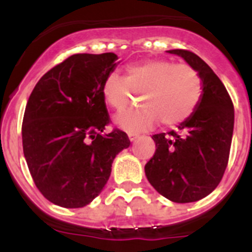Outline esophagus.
<instances>
[{
  "instance_id": "esophagus-1",
  "label": "esophagus",
  "mask_w": 252,
  "mask_h": 252,
  "mask_svg": "<svg viewBox=\"0 0 252 252\" xmlns=\"http://www.w3.org/2000/svg\"><path fill=\"white\" fill-rule=\"evenodd\" d=\"M137 137H139V133H135V132H128V139H130L131 141H133V140H136Z\"/></svg>"
}]
</instances>
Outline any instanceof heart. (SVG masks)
I'll return each mask as SVG.
<instances>
[{
	"label": "heart",
	"instance_id": "obj_1",
	"mask_svg": "<svg viewBox=\"0 0 252 252\" xmlns=\"http://www.w3.org/2000/svg\"><path fill=\"white\" fill-rule=\"evenodd\" d=\"M101 94L116 112L127 110L133 94L140 95L141 107L116 117V124L125 130H146L158 121L170 127L188 120L197 110L203 95V81L187 63L148 59L126 66L124 78L115 73L107 75Z\"/></svg>",
	"mask_w": 252,
	"mask_h": 252
}]
</instances>
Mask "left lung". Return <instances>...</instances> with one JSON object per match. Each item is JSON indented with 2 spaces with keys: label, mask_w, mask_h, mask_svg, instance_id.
Returning <instances> with one entry per match:
<instances>
[{
  "label": "left lung",
  "mask_w": 252,
  "mask_h": 252,
  "mask_svg": "<svg viewBox=\"0 0 252 252\" xmlns=\"http://www.w3.org/2000/svg\"><path fill=\"white\" fill-rule=\"evenodd\" d=\"M180 55L203 81L201 103L179 131L154 135L157 150L146 162L145 174L158 192L175 203L199 201L221 182L230 158L235 111L221 79L197 54L184 49Z\"/></svg>",
  "instance_id": "1"
}]
</instances>
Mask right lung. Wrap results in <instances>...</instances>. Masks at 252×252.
Returning a JSON list of instances; mask_svg holds the SVG:
<instances>
[{"mask_svg": "<svg viewBox=\"0 0 252 252\" xmlns=\"http://www.w3.org/2000/svg\"><path fill=\"white\" fill-rule=\"evenodd\" d=\"M117 55L74 54L40 78L22 120V148L40 193L57 206L81 208L106 186L115 157L130 146L113 128L101 94Z\"/></svg>", "mask_w": 252, "mask_h": 252, "instance_id": "add662e5", "label": "right lung"}]
</instances>
